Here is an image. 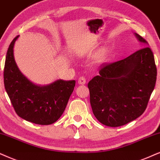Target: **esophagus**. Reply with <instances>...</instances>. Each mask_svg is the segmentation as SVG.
<instances>
[{
    "instance_id": "esophagus-1",
    "label": "esophagus",
    "mask_w": 160,
    "mask_h": 160,
    "mask_svg": "<svg viewBox=\"0 0 160 160\" xmlns=\"http://www.w3.org/2000/svg\"><path fill=\"white\" fill-rule=\"evenodd\" d=\"M86 80L84 77H80V78L78 79V83L79 84L83 85V84H86Z\"/></svg>"
}]
</instances>
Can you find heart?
<instances>
[{
    "instance_id": "heart-1",
    "label": "heart",
    "mask_w": 160,
    "mask_h": 160,
    "mask_svg": "<svg viewBox=\"0 0 160 160\" xmlns=\"http://www.w3.org/2000/svg\"><path fill=\"white\" fill-rule=\"evenodd\" d=\"M105 55H106V52L101 51L98 56V61H101L102 58H104Z\"/></svg>"
}]
</instances>
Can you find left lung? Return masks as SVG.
I'll return each instance as SVG.
<instances>
[{"mask_svg":"<svg viewBox=\"0 0 160 160\" xmlns=\"http://www.w3.org/2000/svg\"><path fill=\"white\" fill-rule=\"evenodd\" d=\"M139 42H148L134 33ZM88 83L93 114L109 127L122 126L141 116L154 89L157 66L149 47L140 48L125 59L103 63Z\"/></svg>","mask_w":160,"mask_h":160,"instance_id":"left-lung-1","label":"left lung"}]
</instances>
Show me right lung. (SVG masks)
Wrapping results in <instances>:
<instances>
[{"instance_id":"add662e5","label":"right lung","mask_w":160,"mask_h":160,"mask_svg":"<svg viewBox=\"0 0 160 160\" xmlns=\"http://www.w3.org/2000/svg\"><path fill=\"white\" fill-rule=\"evenodd\" d=\"M14 38L6 56L3 82L15 112L20 117L38 125H50L61 117L73 92L75 80H58L46 86H38L28 80L18 68L13 48Z\"/></svg>"}]
</instances>
